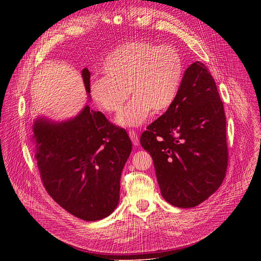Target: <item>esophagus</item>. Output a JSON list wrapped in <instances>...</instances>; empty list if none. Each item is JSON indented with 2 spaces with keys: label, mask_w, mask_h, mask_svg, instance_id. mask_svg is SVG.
<instances>
[{
  "label": "esophagus",
  "mask_w": 261,
  "mask_h": 261,
  "mask_svg": "<svg viewBox=\"0 0 261 261\" xmlns=\"http://www.w3.org/2000/svg\"><path fill=\"white\" fill-rule=\"evenodd\" d=\"M129 136H130V139H131V141H132L134 146H139L140 145V139H139V136H138V133H136L135 131H133V130H130L129 131Z\"/></svg>",
  "instance_id": "esophagus-1"
}]
</instances>
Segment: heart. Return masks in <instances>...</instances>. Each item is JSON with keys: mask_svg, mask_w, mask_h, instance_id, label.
<instances>
[{"mask_svg": "<svg viewBox=\"0 0 261 261\" xmlns=\"http://www.w3.org/2000/svg\"><path fill=\"white\" fill-rule=\"evenodd\" d=\"M105 76L91 81L90 95L102 111H120L130 94L131 101L116 118L121 127H139L154 113L172 106L179 93L184 62L171 45L135 41L114 49L102 64Z\"/></svg>", "mask_w": 261, "mask_h": 261, "instance_id": "1", "label": "heart"}]
</instances>
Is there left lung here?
Segmentation results:
<instances>
[{
	"mask_svg": "<svg viewBox=\"0 0 261 261\" xmlns=\"http://www.w3.org/2000/svg\"><path fill=\"white\" fill-rule=\"evenodd\" d=\"M141 145L152 156L162 197L195 207L222 184L227 168L226 119L208 68L190 64L172 106L147 127Z\"/></svg>",
	"mask_w": 261,
	"mask_h": 261,
	"instance_id": "left-lung-1",
	"label": "left lung"
}]
</instances>
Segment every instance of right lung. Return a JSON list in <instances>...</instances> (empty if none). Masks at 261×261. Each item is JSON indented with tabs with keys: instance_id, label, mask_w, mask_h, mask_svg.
<instances>
[{
	"instance_id": "add662e5",
	"label": "right lung",
	"mask_w": 261,
	"mask_h": 261,
	"mask_svg": "<svg viewBox=\"0 0 261 261\" xmlns=\"http://www.w3.org/2000/svg\"><path fill=\"white\" fill-rule=\"evenodd\" d=\"M90 97L88 68L81 72ZM32 141L41 179L61 207L85 221H97L117 207L120 174L131 153L125 129L87 105L74 118L37 117Z\"/></svg>"
}]
</instances>
